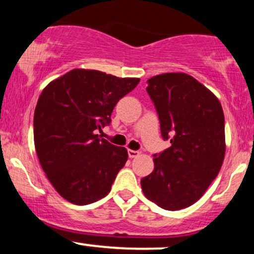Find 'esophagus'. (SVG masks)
Here are the masks:
<instances>
[{
  "label": "esophagus",
  "mask_w": 254,
  "mask_h": 254,
  "mask_svg": "<svg viewBox=\"0 0 254 254\" xmlns=\"http://www.w3.org/2000/svg\"><path fill=\"white\" fill-rule=\"evenodd\" d=\"M127 154H129V157H130V159H133V157H136V156H138V155H139V151L129 149V150H127Z\"/></svg>",
  "instance_id": "34e87169"
}]
</instances>
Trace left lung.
<instances>
[{
    "mask_svg": "<svg viewBox=\"0 0 254 254\" xmlns=\"http://www.w3.org/2000/svg\"><path fill=\"white\" fill-rule=\"evenodd\" d=\"M147 83L161 136L171 147L154 154V171L141 186L148 199L176 211L196 203L221 170L223 110L210 90L184 72L157 75Z\"/></svg>",
    "mask_w": 254,
    "mask_h": 254,
    "instance_id": "8db88e82",
    "label": "left lung"
}]
</instances>
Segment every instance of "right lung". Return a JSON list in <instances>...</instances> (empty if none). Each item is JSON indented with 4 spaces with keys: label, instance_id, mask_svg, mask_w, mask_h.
<instances>
[{
    "label": "right lung",
    "instance_id": "add662e5",
    "mask_svg": "<svg viewBox=\"0 0 254 254\" xmlns=\"http://www.w3.org/2000/svg\"><path fill=\"white\" fill-rule=\"evenodd\" d=\"M138 82L72 69L44 88L34 111V145L46 177L68 202L86 205L110 192L127 151L97 131L110 125L116 105Z\"/></svg>",
    "mask_w": 254,
    "mask_h": 254
}]
</instances>
